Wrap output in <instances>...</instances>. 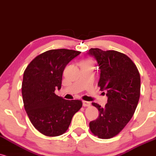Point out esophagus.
Masks as SVG:
<instances>
[{
    "label": "esophagus",
    "mask_w": 156,
    "mask_h": 156,
    "mask_svg": "<svg viewBox=\"0 0 156 156\" xmlns=\"http://www.w3.org/2000/svg\"><path fill=\"white\" fill-rule=\"evenodd\" d=\"M82 104H83V106L84 107H88L90 105V103L88 101H82Z\"/></svg>",
    "instance_id": "1"
}]
</instances>
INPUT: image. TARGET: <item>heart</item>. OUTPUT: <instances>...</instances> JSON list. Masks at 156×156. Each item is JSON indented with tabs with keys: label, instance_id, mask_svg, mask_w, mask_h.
I'll list each match as a JSON object with an SVG mask.
<instances>
[{
	"label": "heart",
	"instance_id": "heart-1",
	"mask_svg": "<svg viewBox=\"0 0 156 156\" xmlns=\"http://www.w3.org/2000/svg\"><path fill=\"white\" fill-rule=\"evenodd\" d=\"M83 62H90V61H83Z\"/></svg>",
	"mask_w": 156,
	"mask_h": 156
}]
</instances>
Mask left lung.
Here are the masks:
<instances>
[{
    "instance_id": "left-lung-1",
    "label": "left lung",
    "mask_w": 156,
    "mask_h": 156,
    "mask_svg": "<svg viewBox=\"0 0 156 156\" xmlns=\"http://www.w3.org/2000/svg\"><path fill=\"white\" fill-rule=\"evenodd\" d=\"M97 60L101 76L98 85L106 92L105 107L95 103L99 116L90 122V129L101 139L117 135L133 116L140 95V75L133 61L124 53L116 51L89 50Z\"/></svg>"
}]
</instances>
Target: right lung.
I'll list each match as a JSON object with an SVG mask.
<instances>
[{
  "instance_id": "obj_1",
  "label": "right lung",
  "mask_w": 156,
  "mask_h": 156,
  "mask_svg": "<svg viewBox=\"0 0 156 156\" xmlns=\"http://www.w3.org/2000/svg\"><path fill=\"white\" fill-rule=\"evenodd\" d=\"M80 53L74 50H50L36 56L25 69L22 85L24 106L32 125L44 135L65 133L82 106L80 100L68 101L55 94V89L61 87L65 67Z\"/></svg>"
}]
</instances>
